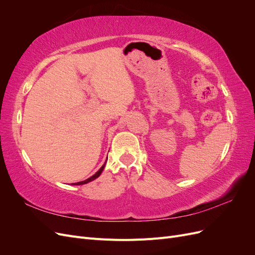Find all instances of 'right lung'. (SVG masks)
<instances>
[{
  "instance_id": "1",
  "label": "right lung",
  "mask_w": 255,
  "mask_h": 255,
  "mask_svg": "<svg viewBox=\"0 0 255 255\" xmlns=\"http://www.w3.org/2000/svg\"><path fill=\"white\" fill-rule=\"evenodd\" d=\"M104 167H105V164L101 167V168H100V170L98 171V172H96L94 175H92V176H90L89 177V179H87V180H85V181H82V182H79V183H74V185H83V184H87L88 182H91V181H94V180H96L97 179V177L98 176H100V174H101L102 173V171H103V169H104Z\"/></svg>"
}]
</instances>
